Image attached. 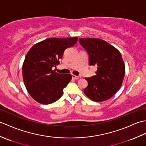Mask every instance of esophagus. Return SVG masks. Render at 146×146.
<instances>
[{
    "label": "esophagus",
    "mask_w": 146,
    "mask_h": 146,
    "mask_svg": "<svg viewBox=\"0 0 146 146\" xmlns=\"http://www.w3.org/2000/svg\"><path fill=\"white\" fill-rule=\"evenodd\" d=\"M72 78L73 79H75V80H78V79L81 78V76H76L75 75H72Z\"/></svg>",
    "instance_id": "1"
}]
</instances>
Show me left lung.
<instances>
[{"mask_svg":"<svg viewBox=\"0 0 146 146\" xmlns=\"http://www.w3.org/2000/svg\"><path fill=\"white\" fill-rule=\"evenodd\" d=\"M89 56L90 65L97 66L96 75L85 78L88 82L84 94L94 102L112 97L120 88L125 75V64L120 51L104 40L79 38Z\"/></svg>","mask_w":146,"mask_h":146,"instance_id":"obj_1","label":"left lung"}]
</instances>
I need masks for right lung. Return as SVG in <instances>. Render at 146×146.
I'll return each instance as SVG.
<instances>
[{
    "label": "right lung",
    "mask_w": 146,
    "mask_h": 146,
    "mask_svg": "<svg viewBox=\"0 0 146 146\" xmlns=\"http://www.w3.org/2000/svg\"><path fill=\"white\" fill-rule=\"evenodd\" d=\"M78 38H49L36 43L27 52L23 65V77L29 95L41 104L54 103L63 94L71 80V74L52 70L60 64L66 48L75 45Z\"/></svg>",
    "instance_id": "obj_1"
}]
</instances>
